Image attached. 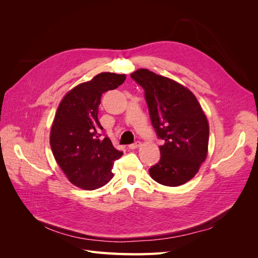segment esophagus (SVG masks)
I'll use <instances>...</instances> for the list:
<instances>
[{
	"instance_id": "obj_1",
	"label": "esophagus",
	"mask_w": 258,
	"mask_h": 258,
	"mask_svg": "<svg viewBox=\"0 0 258 258\" xmlns=\"http://www.w3.org/2000/svg\"><path fill=\"white\" fill-rule=\"evenodd\" d=\"M140 146H141V142H139V141H137V142H135V143H132V144L128 145V147L130 148V150H135V148H138V147H140Z\"/></svg>"
}]
</instances>
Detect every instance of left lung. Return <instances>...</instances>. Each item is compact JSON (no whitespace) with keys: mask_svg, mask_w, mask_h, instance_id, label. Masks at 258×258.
Here are the masks:
<instances>
[{"mask_svg":"<svg viewBox=\"0 0 258 258\" xmlns=\"http://www.w3.org/2000/svg\"><path fill=\"white\" fill-rule=\"evenodd\" d=\"M131 77L144 89L152 124L165 141L150 174L162 185H183L207 158L209 123L201 105L189 89L147 69L137 70Z\"/></svg>","mask_w":258,"mask_h":258,"instance_id":"obj_1","label":"left lung"}]
</instances>
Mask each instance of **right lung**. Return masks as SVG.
I'll use <instances>...</instances> for the list:
<instances>
[{
    "label": "right lung",
    "instance_id": "right-lung-1",
    "mask_svg": "<svg viewBox=\"0 0 258 258\" xmlns=\"http://www.w3.org/2000/svg\"><path fill=\"white\" fill-rule=\"evenodd\" d=\"M124 74L100 73L89 82L70 90L60 102L50 130V146L69 181L86 190L104 186L113 177L114 161L121 151L116 150L98 119L101 97L116 89Z\"/></svg>",
    "mask_w": 258,
    "mask_h": 258
}]
</instances>
